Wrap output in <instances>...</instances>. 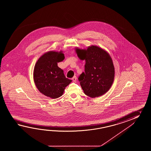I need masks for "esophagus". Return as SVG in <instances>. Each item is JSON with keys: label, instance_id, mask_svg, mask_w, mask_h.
I'll use <instances>...</instances> for the list:
<instances>
[{"label": "esophagus", "instance_id": "obj_1", "mask_svg": "<svg viewBox=\"0 0 151 151\" xmlns=\"http://www.w3.org/2000/svg\"><path fill=\"white\" fill-rule=\"evenodd\" d=\"M72 79L73 82H75V81H76V80H77V77H76V76H74V77L72 78Z\"/></svg>", "mask_w": 151, "mask_h": 151}]
</instances>
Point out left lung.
I'll list each match as a JSON object with an SVG mask.
<instances>
[{"instance_id": "8db88e82", "label": "left lung", "mask_w": 151, "mask_h": 151, "mask_svg": "<svg viewBox=\"0 0 151 151\" xmlns=\"http://www.w3.org/2000/svg\"><path fill=\"white\" fill-rule=\"evenodd\" d=\"M81 60H85V73L78 79L84 93L91 98L101 96L109 90L114 79V67L107 52L96 45L87 49L76 47Z\"/></svg>"}]
</instances>
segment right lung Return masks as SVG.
Segmentation results:
<instances>
[{
  "mask_svg": "<svg viewBox=\"0 0 151 151\" xmlns=\"http://www.w3.org/2000/svg\"><path fill=\"white\" fill-rule=\"evenodd\" d=\"M63 51H50L39 58L33 70V80L39 91L52 99L61 96L72 82L66 78L58 63L64 60Z\"/></svg>",
  "mask_w": 151,
  "mask_h": 151,
  "instance_id": "obj_1",
  "label": "right lung"
}]
</instances>
